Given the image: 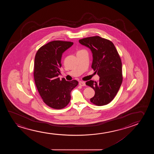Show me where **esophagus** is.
Returning <instances> with one entry per match:
<instances>
[{
    "mask_svg": "<svg viewBox=\"0 0 154 154\" xmlns=\"http://www.w3.org/2000/svg\"><path fill=\"white\" fill-rule=\"evenodd\" d=\"M79 85L80 86H86V84H85V82H79Z\"/></svg>",
    "mask_w": 154,
    "mask_h": 154,
    "instance_id": "obj_1",
    "label": "esophagus"
}]
</instances>
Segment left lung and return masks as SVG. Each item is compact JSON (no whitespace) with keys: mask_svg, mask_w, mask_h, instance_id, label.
I'll return each instance as SVG.
<instances>
[{"mask_svg":"<svg viewBox=\"0 0 154 154\" xmlns=\"http://www.w3.org/2000/svg\"><path fill=\"white\" fill-rule=\"evenodd\" d=\"M79 42L91 49V68L99 77L98 82H86L95 91L91 101L96 105H107L113 100L122 83V63L118 52L112 42L99 36L83 38Z\"/></svg>","mask_w":154,"mask_h":154,"instance_id":"left-lung-1","label":"left lung"}]
</instances>
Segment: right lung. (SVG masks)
<instances>
[{
  "mask_svg": "<svg viewBox=\"0 0 154 154\" xmlns=\"http://www.w3.org/2000/svg\"><path fill=\"white\" fill-rule=\"evenodd\" d=\"M73 42L55 40L38 49L34 62V76L38 92L47 105L54 109H62L69 103L71 91L78 84L76 80H60L61 59L64 51Z\"/></svg>",
  "mask_w": 154,
  "mask_h": 154,
  "instance_id": "add662e5",
  "label": "right lung"
}]
</instances>
